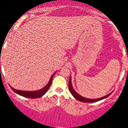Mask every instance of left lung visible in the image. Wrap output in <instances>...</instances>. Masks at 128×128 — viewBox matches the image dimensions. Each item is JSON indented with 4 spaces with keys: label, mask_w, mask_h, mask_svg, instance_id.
<instances>
[{
    "label": "left lung",
    "mask_w": 128,
    "mask_h": 128,
    "mask_svg": "<svg viewBox=\"0 0 128 128\" xmlns=\"http://www.w3.org/2000/svg\"><path fill=\"white\" fill-rule=\"evenodd\" d=\"M69 89H70V91L71 92V94H72V95H73V96L76 99V100H79V101H81V102H89V103H90V102H98V101H99V100H102V99H104V98H107V96H108L110 95L111 94H112V93H110V94H108V95H106V96H103V97H102V98H96V99H88V98H86L83 97V96H81V95H79V94H78L77 93H76V92H75L74 90V89H73V88H72V85H71V78H70V81H69Z\"/></svg>",
    "instance_id": "left-lung-1"
}]
</instances>
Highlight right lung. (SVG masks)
<instances>
[{"mask_svg":"<svg viewBox=\"0 0 128 128\" xmlns=\"http://www.w3.org/2000/svg\"><path fill=\"white\" fill-rule=\"evenodd\" d=\"M54 75V74L51 76L50 80L48 83V84H46L44 88L40 90H38V91L26 92V91H22V90H15L14 88H12V87H10V88H12V90L14 92L16 93V94H18V95H21V96H24V97L29 98H36L41 97V96H42L43 95H44L46 92H47L48 89L49 88L51 84H52V78H53Z\"/></svg>","mask_w":128,"mask_h":128,"instance_id":"add662e5","label":"right lung"}]
</instances>
